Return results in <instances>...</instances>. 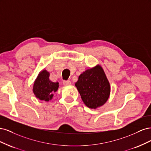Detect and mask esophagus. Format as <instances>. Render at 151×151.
<instances>
[{
  "label": "esophagus",
  "instance_id": "esophagus-1",
  "mask_svg": "<svg viewBox=\"0 0 151 151\" xmlns=\"http://www.w3.org/2000/svg\"><path fill=\"white\" fill-rule=\"evenodd\" d=\"M63 85H64V86H69V85L71 84V82L70 81H68V80H67V81H63Z\"/></svg>",
  "mask_w": 151,
  "mask_h": 151
}]
</instances>
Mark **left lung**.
I'll use <instances>...</instances> for the list:
<instances>
[{
	"mask_svg": "<svg viewBox=\"0 0 151 151\" xmlns=\"http://www.w3.org/2000/svg\"><path fill=\"white\" fill-rule=\"evenodd\" d=\"M75 86L86 106L91 109L103 106L110 95V84L99 64L81 74Z\"/></svg>",
	"mask_w": 151,
	"mask_h": 151,
	"instance_id": "left-lung-1",
	"label": "left lung"
}]
</instances>
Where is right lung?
Returning a JSON list of instances; mask_svg holds the SVG:
<instances>
[{"instance_id": "add662e5", "label": "right lung", "mask_w": 151, "mask_h": 151, "mask_svg": "<svg viewBox=\"0 0 151 151\" xmlns=\"http://www.w3.org/2000/svg\"><path fill=\"white\" fill-rule=\"evenodd\" d=\"M50 72L47 70H41L34 81L33 91L35 96L41 101L48 102L52 100L54 93L57 92L59 83L50 80Z\"/></svg>"}]
</instances>
